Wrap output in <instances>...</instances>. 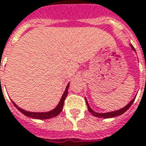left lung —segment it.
<instances>
[{"instance_id": "8db88e82", "label": "left lung", "mask_w": 146, "mask_h": 146, "mask_svg": "<svg viewBox=\"0 0 146 146\" xmlns=\"http://www.w3.org/2000/svg\"><path fill=\"white\" fill-rule=\"evenodd\" d=\"M131 47L132 49L133 50L135 51V48L131 45ZM134 99H133L131 101L129 102V104H128L127 105H126L125 107H124L123 108H121L120 110H117V111H114V112H105V113H97V112H94L93 110L90 108V106L88 105V103L87 102V100H86V103H87V105H88V111L89 112H91L94 116H96V117H99V118H100V117H102V118H111V117H114V116H120L121 114H123L124 112H125L130 107H131V105L133 104V103L134 101Z\"/></svg>"}]
</instances>
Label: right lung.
<instances>
[{
	"label": "right lung",
	"mask_w": 146,
	"mask_h": 146,
	"mask_svg": "<svg viewBox=\"0 0 146 146\" xmlns=\"http://www.w3.org/2000/svg\"><path fill=\"white\" fill-rule=\"evenodd\" d=\"M68 88H69V84L66 86V88L64 92V93L62 95V96L61 100L60 102L58 103V106L54 109H53L51 111L48 112H27L25 110H23L21 109L20 108L18 107L17 105L15 104V103L13 102V104H14V106L20 111L21 113H23L25 116H29V117H32V118H34V119H39V120H46V119H50V118H53L54 116H58L60 112H62V107H63V104H64V100L66 99V96H67V93H68Z\"/></svg>",
	"instance_id": "obj_1"
}]
</instances>
